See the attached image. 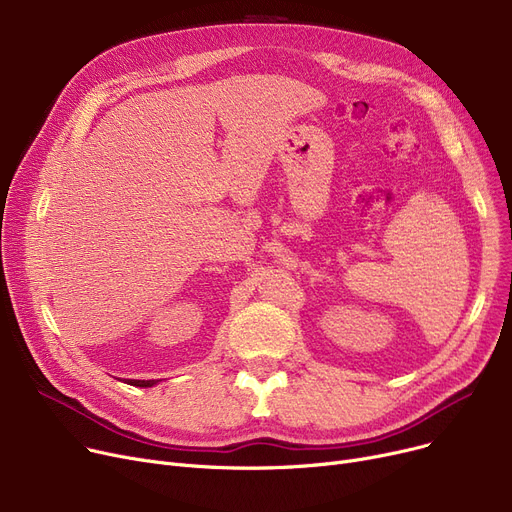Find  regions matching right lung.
<instances>
[{"label":"right lung","instance_id":"add662e5","mask_svg":"<svg viewBox=\"0 0 512 512\" xmlns=\"http://www.w3.org/2000/svg\"><path fill=\"white\" fill-rule=\"evenodd\" d=\"M128 384H130V386H139V388H151V386H155L157 382H155V380H128Z\"/></svg>","mask_w":512,"mask_h":512}]
</instances>
